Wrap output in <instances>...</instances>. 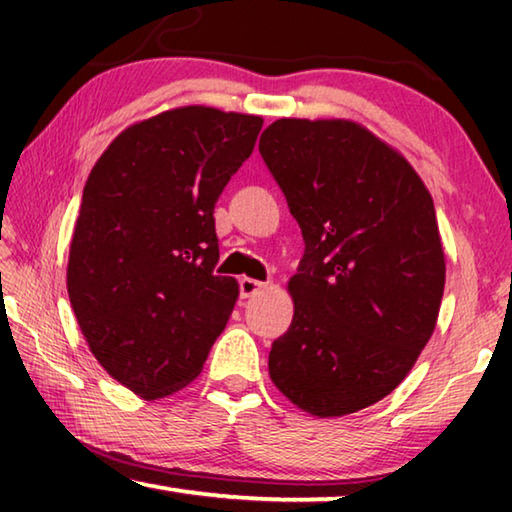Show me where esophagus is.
<instances>
[{
  "label": "esophagus",
  "instance_id": "34e87169",
  "mask_svg": "<svg viewBox=\"0 0 512 512\" xmlns=\"http://www.w3.org/2000/svg\"><path fill=\"white\" fill-rule=\"evenodd\" d=\"M264 287H266L264 282L253 280V277H241V280H239V293H241V298H253V296H257V293L262 291Z\"/></svg>",
  "mask_w": 512,
  "mask_h": 512
}]
</instances>
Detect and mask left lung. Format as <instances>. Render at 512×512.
Wrapping results in <instances>:
<instances>
[{
    "label": "left lung",
    "mask_w": 512,
    "mask_h": 512,
    "mask_svg": "<svg viewBox=\"0 0 512 512\" xmlns=\"http://www.w3.org/2000/svg\"><path fill=\"white\" fill-rule=\"evenodd\" d=\"M259 153L305 241L268 372L311 415L357 413L395 391L436 327L433 201L400 153L352 121L277 119Z\"/></svg>",
    "instance_id": "left-lung-1"
}]
</instances>
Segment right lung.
<instances>
[{"label":"right lung","instance_id":"1","mask_svg":"<svg viewBox=\"0 0 512 512\" xmlns=\"http://www.w3.org/2000/svg\"><path fill=\"white\" fill-rule=\"evenodd\" d=\"M264 119L187 106L126 128L83 187L67 264L79 327L112 379L144 400L198 377L235 309L214 275V205Z\"/></svg>","mask_w":512,"mask_h":512}]
</instances>
